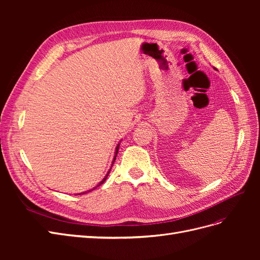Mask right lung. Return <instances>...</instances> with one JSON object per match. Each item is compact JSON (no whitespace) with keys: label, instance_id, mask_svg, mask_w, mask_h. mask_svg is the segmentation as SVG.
<instances>
[{"label":"right lung","instance_id":"obj_1","mask_svg":"<svg viewBox=\"0 0 260 260\" xmlns=\"http://www.w3.org/2000/svg\"><path fill=\"white\" fill-rule=\"evenodd\" d=\"M120 142H121V141H120ZM120 142L119 143H118L117 144V146H116V149H115V156H114V159H113V162H112V166H111V169H109L108 170V172H107V174H106V176L104 177V179L103 180H102L101 181V182L96 185V186H94L93 188H91V190H89V191H86V192H82V193H79V195L80 194H85V193H89V192H91V191H93V190H95V188L98 187V186H100L101 184H103L104 182H105V180L107 179V177H108V175H109V172H111V170H112V167H113V165H114V162H115V160H116V157H117V154H118V149H119V145H120Z\"/></svg>","mask_w":260,"mask_h":260}]
</instances>
